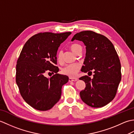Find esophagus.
I'll use <instances>...</instances> for the list:
<instances>
[{"instance_id":"obj_1","label":"esophagus","mask_w":134,"mask_h":134,"mask_svg":"<svg viewBox=\"0 0 134 134\" xmlns=\"http://www.w3.org/2000/svg\"><path fill=\"white\" fill-rule=\"evenodd\" d=\"M77 80H78V79H76V78H70L69 79V82H75V81H76Z\"/></svg>"}]
</instances>
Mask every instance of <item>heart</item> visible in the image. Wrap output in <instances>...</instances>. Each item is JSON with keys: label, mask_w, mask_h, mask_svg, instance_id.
I'll list each match as a JSON object with an SVG mask.
<instances>
[{"label": "heart", "mask_w": 134, "mask_h": 134, "mask_svg": "<svg viewBox=\"0 0 134 134\" xmlns=\"http://www.w3.org/2000/svg\"><path fill=\"white\" fill-rule=\"evenodd\" d=\"M70 48L74 52L77 54L82 51V47L77 43H73L70 46ZM63 51H59L57 53V60L61 63L63 61ZM81 68V64L79 63H74L67 64L62 69V72L63 74L67 75L70 77H74L76 74L79 71Z\"/></svg>", "instance_id": "obj_1"}]
</instances>
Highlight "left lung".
Returning a JSON list of instances; mask_svg holds the SVG:
<instances>
[{
    "label": "left lung",
    "mask_w": 134,
    "mask_h": 134,
    "mask_svg": "<svg viewBox=\"0 0 134 134\" xmlns=\"http://www.w3.org/2000/svg\"><path fill=\"white\" fill-rule=\"evenodd\" d=\"M74 40L83 41L86 45V57L82 72L94 73L93 78L87 75L79 79L86 83L80 92L85 104L93 108H100L112 101L117 93L121 78V64L113 44L106 37L91 30L75 34Z\"/></svg>",
    "instance_id": "left-lung-1"
}]
</instances>
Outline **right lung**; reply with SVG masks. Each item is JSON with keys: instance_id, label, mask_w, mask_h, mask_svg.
<instances>
[{"instance_id": "add662e5", "label": "right lung", "mask_w": 134, "mask_h": 134, "mask_svg": "<svg viewBox=\"0 0 134 134\" xmlns=\"http://www.w3.org/2000/svg\"><path fill=\"white\" fill-rule=\"evenodd\" d=\"M71 33H40L28 40L16 65V83L22 98L38 110L51 109L60 98L63 85L67 76L57 74V51ZM47 72L55 73L49 79Z\"/></svg>"}]
</instances>
